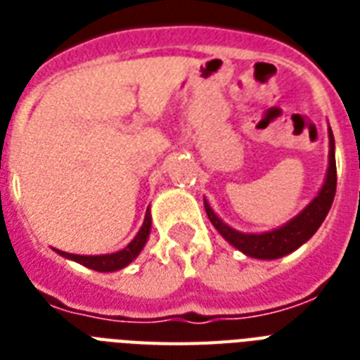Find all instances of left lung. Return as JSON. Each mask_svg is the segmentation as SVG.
<instances>
[{"label": "left lung", "mask_w": 360, "mask_h": 360, "mask_svg": "<svg viewBox=\"0 0 360 360\" xmlns=\"http://www.w3.org/2000/svg\"><path fill=\"white\" fill-rule=\"evenodd\" d=\"M329 169H327V177L318 192V196L314 198L312 202L308 203L307 207L302 209L301 213L297 214L295 219L285 222L276 230L265 231V233H243L228 224L213 213V209L203 200L205 205V213H207L211 224L217 228L220 236L224 237L230 245H233L237 250L243 254L256 259H278V257L297 250L299 246L304 245L310 237L318 231L321 222L325 220L329 213L333 200H335L336 192V158H335V136L333 130L329 129Z\"/></svg>", "instance_id": "1"}]
</instances>
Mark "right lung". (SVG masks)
I'll return each instance as SVG.
<instances>
[{
	"label": "right lung",
	"mask_w": 360,
	"mask_h": 360,
	"mask_svg": "<svg viewBox=\"0 0 360 360\" xmlns=\"http://www.w3.org/2000/svg\"><path fill=\"white\" fill-rule=\"evenodd\" d=\"M149 231H151V213H149V209H147L146 219H143V224H141L140 231L136 233L134 239L130 240L123 250L114 252V254H103V256H80V254H69V252L61 250L56 252L61 254L63 257H69L72 262L80 263V265H86V267L93 269V271H98V273H112V271H120V269L127 267L129 263L134 262L136 257H138V254L141 252V248L146 246Z\"/></svg>",
	"instance_id": "right-lung-1"
}]
</instances>
